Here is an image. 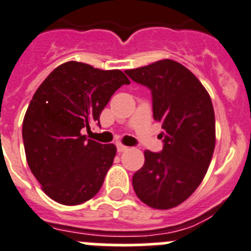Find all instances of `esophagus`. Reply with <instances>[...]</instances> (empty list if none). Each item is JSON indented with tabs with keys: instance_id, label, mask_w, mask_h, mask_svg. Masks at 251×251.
I'll use <instances>...</instances> for the list:
<instances>
[{
	"instance_id": "esophagus-1",
	"label": "esophagus",
	"mask_w": 251,
	"mask_h": 251,
	"mask_svg": "<svg viewBox=\"0 0 251 251\" xmlns=\"http://www.w3.org/2000/svg\"><path fill=\"white\" fill-rule=\"evenodd\" d=\"M116 149H118V152H124V151H126L128 147L125 146V145H123V144H118L116 145Z\"/></svg>"
}]
</instances>
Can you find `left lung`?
<instances>
[{
    "label": "left lung",
    "mask_w": 251,
    "mask_h": 251,
    "mask_svg": "<svg viewBox=\"0 0 251 251\" xmlns=\"http://www.w3.org/2000/svg\"><path fill=\"white\" fill-rule=\"evenodd\" d=\"M152 95L153 119L162 125L161 152L145 151L132 177L133 191L154 209H171L188 198L204 178L215 146L212 100L191 70L171 59L125 70Z\"/></svg>",
    "instance_id": "8db88e82"
}]
</instances>
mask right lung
Returning a JSON list of instances; mask_svg holds the SVG:
<instances>
[{
	"label": "right lung",
	"mask_w": 251,
	"mask_h": 251,
	"mask_svg": "<svg viewBox=\"0 0 251 251\" xmlns=\"http://www.w3.org/2000/svg\"><path fill=\"white\" fill-rule=\"evenodd\" d=\"M130 84L121 70H101L67 62L39 85L22 125L28 166L44 193L64 205L91 200L114 162L115 145L81 133L99 118L110 98Z\"/></svg>",
	"instance_id": "right-lung-1"
}]
</instances>
